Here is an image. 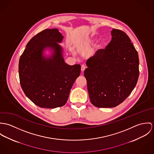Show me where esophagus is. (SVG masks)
Instances as JSON below:
<instances>
[{
  "label": "esophagus",
  "mask_w": 154,
  "mask_h": 154,
  "mask_svg": "<svg viewBox=\"0 0 154 154\" xmlns=\"http://www.w3.org/2000/svg\"><path fill=\"white\" fill-rule=\"evenodd\" d=\"M85 68H86V67H85V65H82V67H81L82 72H83V71L85 70Z\"/></svg>",
  "instance_id": "esophagus-1"
}]
</instances>
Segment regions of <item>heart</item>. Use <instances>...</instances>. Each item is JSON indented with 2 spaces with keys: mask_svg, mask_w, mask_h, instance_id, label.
<instances>
[{
  "mask_svg": "<svg viewBox=\"0 0 154 154\" xmlns=\"http://www.w3.org/2000/svg\"><path fill=\"white\" fill-rule=\"evenodd\" d=\"M94 41V39L91 38V39H90V40H88V43H90V44H91V43H92Z\"/></svg>",
  "mask_w": 154,
  "mask_h": 154,
  "instance_id": "b5f03b06",
  "label": "heart"
}]
</instances>
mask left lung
<instances>
[{
  "label": "left lung",
  "mask_w": 154,
  "mask_h": 154,
  "mask_svg": "<svg viewBox=\"0 0 154 154\" xmlns=\"http://www.w3.org/2000/svg\"><path fill=\"white\" fill-rule=\"evenodd\" d=\"M111 35L106 48L87 60L84 72L90 102L97 107H114L123 102L139 74L137 52L129 36L116 29Z\"/></svg>",
  "instance_id": "left-lung-1"
}]
</instances>
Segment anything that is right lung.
Returning <instances> with one entry per match:
<instances>
[{
	"instance_id": "right-lung-1",
	"label": "right lung",
	"mask_w": 154,
	"mask_h": 154,
	"mask_svg": "<svg viewBox=\"0 0 154 154\" xmlns=\"http://www.w3.org/2000/svg\"><path fill=\"white\" fill-rule=\"evenodd\" d=\"M63 38L58 29H45L28 42L19 59L21 87L32 102L42 108L64 106L80 74V64L65 63L63 48L58 44ZM45 50H50L51 55H45Z\"/></svg>"
}]
</instances>
